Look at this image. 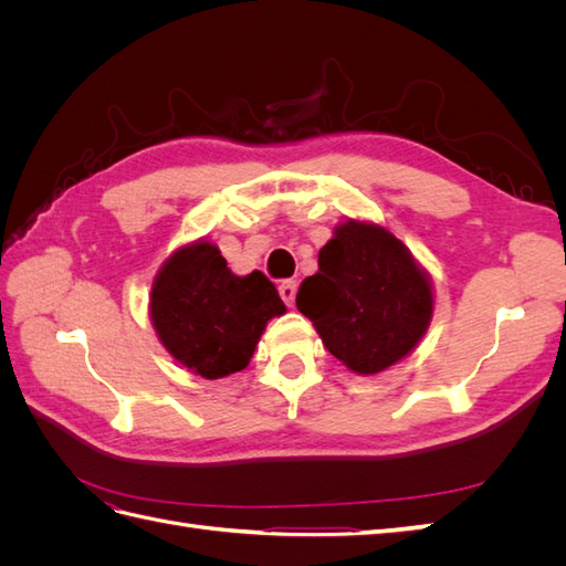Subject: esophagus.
<instances>
[{
    "label": "esophagus",
    "instance_id": "1",
    "mask_svg": "<svg viewBox=\"0 0 566 566\" xmlns=\"http://www.w3.org/2000/svg\"><path fill=\"white\" fill-rule=\"evenodd\" d=\"M279 293H281V300L287 306H293L295 304V295H297V281H283L279 285Z\"/></svg>",
    "mask_w": 566,
    "mask_h": 566
}]
</instances>
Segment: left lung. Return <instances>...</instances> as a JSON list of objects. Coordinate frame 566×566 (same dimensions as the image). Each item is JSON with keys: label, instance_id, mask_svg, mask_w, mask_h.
I'll use <instances>...</instances> for the list:
<instances>
[{"label": "left lung", "instance_id": "obj_1", "mask_svg": "<svg viewBox=\"0 0 566 566\" xmlns=\"http://www.w3.org/2000/svg\"><path fill=\"white\" fill-rule=\"evenodd\" d=\"M297 310L325 349L358 375H375L416 349L432 321V283L385 227L347 219L318 252Z\"/></svg>", "mask_w": 566, "mask_h": 566}]
</instances>
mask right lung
I'll return each instance as SVG.
<instances>
[{
  "instance_id": "obj_1",
  "label": "right lung",
  "mask_w": 566,
  "mask_h": 566,
  "mask_svg": "<svg viewBox=\"0 0 566 566\" xmlns=\"http://www.w3.org/2000/svg\"><path fill=\"white\" fill-rule=\"evenodd\" d=\"M283 314L262 271L235 276L208 241L179 248L150 287V321L165 349L208 380L243 370L266 323Z\"/></svg>"
}]
</instances>
